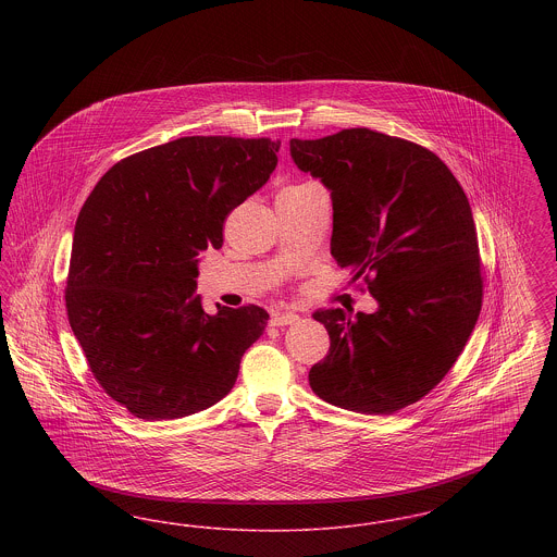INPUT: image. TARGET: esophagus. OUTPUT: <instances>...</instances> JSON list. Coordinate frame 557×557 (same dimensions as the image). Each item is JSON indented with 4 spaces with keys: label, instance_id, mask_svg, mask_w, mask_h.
I'll list each match as a JSON object with an SVG mask.
<instances>
[{
    "label": "esophagus",
    "instance_id": "obj_1",
    "mask_svg": "<svg viewBox=\"0 0 557 557\" xmlns=\"http://www.w3.org/2000/svg\"><path fill=\"white\" fill-rule=\"evenodd\" d=\"M294 321H298V315L294 313V311H277V313H273V318H271V323L273 325H290Z\"/></svg>",
    "mask_w": 557,
    "mask_h": 557
}]
</instances>
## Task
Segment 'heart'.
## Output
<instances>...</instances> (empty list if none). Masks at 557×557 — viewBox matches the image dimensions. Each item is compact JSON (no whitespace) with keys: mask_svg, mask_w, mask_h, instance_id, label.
Segmentation results:
<instances>
[{"mask_svg":"<svg viewBox=\"0 0 557 557\" xmlns=\"http://www.w3.org/2000/svg\"><path fill=\"white\" fill-rule=\"evenodd\" d=\"M302 186H305V184H302Z\"/></svg>","mask_w":557,"mask_h":557,"instance_id":"1","label":"heart"}]
</instances>
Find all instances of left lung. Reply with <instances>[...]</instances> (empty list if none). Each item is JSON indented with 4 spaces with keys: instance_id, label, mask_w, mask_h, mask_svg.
Listing matches in <instances>:
<instances>
[{
    "instance_id": "left-lung-1",
    "label": "left lung",
    "mask_w": 557,
    "mask_h": 557,
    "mask_svg": "<svg viewBox=\"0 0 557 557\" xmlns=\"http://www.w3.org/2000/svg\"><path fill=\"white\" fill-rule=\"evenodd\" d=\"M290 157L330 189L332 257L377 302L355 318L313 315L330 352L309 384L336 407L391 416L447 375L476 325L482 275L468 196L434 152L366 127L290 139Z\"/></svg>"
}]
</instances>
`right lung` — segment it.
<instances>
[{"instance_id": "obj_1", "label": "right lung", "mask_w": 557, "mask_h": 557, "mask_svg": "<svg viewBox=\"0 0 557 557\" xmlns=\"http://www.w3.org/2000/svg\"><path fill=\"white\" fill-rule=\"evenodd\" d=\"M280 139L191 135L116 162L85 200L66 282L69 323L94 377L135 418L209 409L265 332L261 307L196 294L198 255L275 171Z\"/></svg>"}]
</instances>
